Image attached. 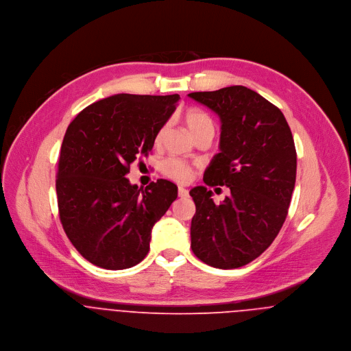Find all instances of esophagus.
<instances>
[{
    "label": "esophagus",
    "instance_id": "obj_1",
    "mask_svg": "<svg viewBox=\"0 0 351 351\" xmlns=\"http://www.w3.org/2000/svg\"><path fill=\"white\" fill-rule=\"evenodd\" d=\"M178 196H180V197H188V196H189L188 189H185V188L180 186V188H178Z\"/></svg>",
    "mask_w": 351,
    "mask_h": 351
}]
</instances>
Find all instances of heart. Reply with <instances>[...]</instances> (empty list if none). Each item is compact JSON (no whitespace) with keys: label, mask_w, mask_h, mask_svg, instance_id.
<instances>
[{"label":"heart","mask_w":351,"mask_h":351,"mask_svg":"<svg viewBox=\"0 0 351 351\" xmlns=\"http://www.w3.org/2000/svg\"><path fill=\"white\" fill-rule=\"evenodd\" d=\"M184 120L192 132V135L199 141L204 136H212L215 135V123L212 117L201 110L199 108H189L184 113ZM170 123H163L159 130L155 134V145L160 146L167 131H169ZM162 171L166 177L177 181V182H188L192 178L193 167L188 162L178 159V158H169L162 165Z\"/></svg>","instance_id":"1"}]
</instances>
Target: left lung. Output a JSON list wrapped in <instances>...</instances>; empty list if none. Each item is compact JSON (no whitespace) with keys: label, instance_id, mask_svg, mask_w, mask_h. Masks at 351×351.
I'll return each mask as SVG.
<instances>
[{"label":"left lung","instance_id":"1","mask_svg":"<svg viewBox=\"0 0 351 351\" xmlns=\"http://www.w3.org/2000/svg\"><path fill=\"white\" fill-rule=\"evenodd\" d=\"M188 96L221 121L220 152L202 180L231 191L220 204L205 186L189 192L196 204L191 247L209 266L237 269L266 250L287 219L296 182L293 136L282 112L246 86Z\"/></svg>","mask_w":351,"mask_h":351}]
</instances>
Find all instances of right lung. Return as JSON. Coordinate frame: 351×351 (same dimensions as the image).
Here are the masks:
<instances>
[{
  "mask_svg": "<svg viewBox=\"0 0 351 351\" xmlns=\"http://www.w3.org/2000/svg\"><path fill=\"white\" fill-rule=\"evenodd\" d=\"M178 100L114 95L86 106L67 127L55 184L59 217L90 263L128 269L150 250L151 230L177 199V185L158 180L143 189L125 176L132 162L150 154Z\"/></svg>",
  "mask_w": 351,
  "mask_h": 351,
  "instance_id": "1",
  "label": "right lung"
}]
</instances>
